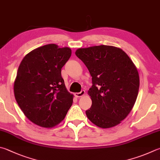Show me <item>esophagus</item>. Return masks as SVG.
Listing matches in <instances>:
<instances>
[{"mask_svg":"<svg viewBox=\"0 0 160 160\" xmlns=\"http://www.w3.org/2000/svg\"><path fill=\"white\" fill-rule=\"evenodd\" d=\"M85 94V90H82V91H81L80 92L75 93V96L76 97H82Z\"/></svg>","mask_w":160,"mask_h":160,"instance_id":"1","label":"esophagus"}]
</instances>
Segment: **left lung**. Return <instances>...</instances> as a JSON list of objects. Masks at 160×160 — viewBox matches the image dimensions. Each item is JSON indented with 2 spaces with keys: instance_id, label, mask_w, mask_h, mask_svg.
Segmentation results:
<instances>
[{
  "instance_id": "left-lung-1",
  "label": "left lung",
  "mask_w": 160,
  "mask_h": 160,
  "mask_svg": "<svg viewBox=\"0 0 160 160\" xmlns=\"http://www.w3.org/2000/svg\"><path fill=\"white\" fill-rule=\"evenodd\" d=\"M75 55L92 76L88 90L92 106L87 117L106 129L118 125L129 114L137 98L139 74L132 60L122 49L110 45L79 48Z\"/></svg>"
}]
</instances>
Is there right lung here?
Here are the masks:
<instances>
[{"label": "right lung", "instance_id": "add662e5", "mask_svg": "<svg viewBox=\"0 0 160 160\" xmlns=\"http://www.w3.org/2000/svg\"><path fill=\"white\" fill-rule=\"evenodd\" d=\"M69 48L48 44L23 58L14 82V97L26 117L45 128L64 119L72 103L62 77V68L71 55Z\"/></svg>", "mask_w": 160, "mask_h": 160}]
</instances>
